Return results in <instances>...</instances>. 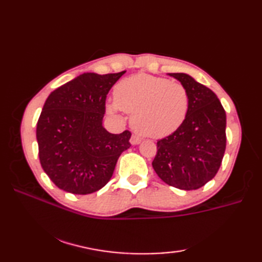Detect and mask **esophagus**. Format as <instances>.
Returning a JSON list of instances; mask_svg holds the SVG:
<instances>
[{
  "instance_id": "34e87169",
  "label": "esophagus",
  "mask_w": 262,
  "mask_h": 262,
  "mask_svg": "<svg viewBox=\"0 0 262 262\" xmlns=\"http://www.w3.org/2000/svg\"><path fill=\"white\" fill-rule=\"evenodd\" d=\"M142 142V138L137 135H132L130 137V143L133 145H137V144H140Z\"/></svg>"
}]
</instances>
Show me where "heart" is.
I'll return each mask as SVG.
<instances>
[{"label": "heart", "mask_w": 262, "mask_h": 262, "mask_svg": "<svg viewBox=\"0 0 262 262\" xmlns=\"http://www.w3.org/2000/svg\"><path fill=\"white\" fill-rule=\"evenodd\" d=\"M190 96L187 88L165 77L140 73L121 80L115 88L110 113L118 109L132 115V127L143 136L161 138L185 121Z\"/></svg>", "instance_id": "1"}]
</instances>
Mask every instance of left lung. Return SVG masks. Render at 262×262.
I'll return each instance as SVG.
<instances>
[{"label":"left lung","instance_id":"1","mask_svg":"<svg viewBox=\"0 0 262 262\" xmlns=\"http://www.w3.org/2000/svg\"><path fill=\"white\" fill-rule=\"evenodd\" d=\"M190 96L185 121L159 140L152 162L160 179L182 190H196L219 171L226 147V114L216 94L190 75L170 73Z\"/></svg>","mask_w":262,"mask_h":262}]
</instances>
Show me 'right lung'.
<instances>
[{"mask_svg":"<svg viewBox=\"0 0 262 262\" xmlns=\"http://www.w3.org/2000/svg\"><path fill=\"white\" fill-rule=\"evenodd\" d=\"M126 71L83 73L47 98L37 122L39 160L59 189L98 191L113 177L120 154L130 147L129 130L111 134L102 126L105 99Z\"/></svg>","mask_w":262,"mask_h":262,"instance_id":"add662e5","label":"right lung"}]
</instances>
